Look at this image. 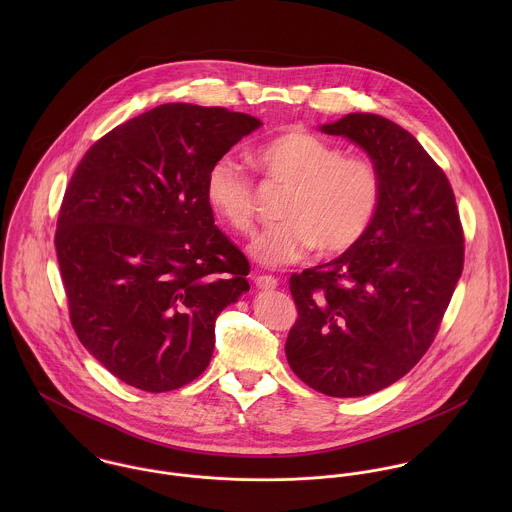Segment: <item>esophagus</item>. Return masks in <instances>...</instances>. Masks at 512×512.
Listing matches in <instances>:
<instances>
[{
  "label": "esophagus",
  "mask_w": 512,
  "mask_h": 512,
  "mask_svg": "<svg viewBox=\"0 0 512 512\" xmlns=\"http://www.w3.org/2000/svg\"><path fill=\"white\" fill-rule=\"evenodd\" d=\"M254 284L260 290H274V288H278V280L274 276H256Z\"/></svg>",
  "instance_id": "esophagus-1"
}]
</instances>
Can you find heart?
I'll return each instance as SVG.
<instances>
[{
    "label": "heart",
    "instance_id": "heart-1",
    "mask_svg": "<svg viewBox=\"0 0 512 512\" xmlns=\"http://www.w3.org/2000/svg\"><path fill=\"white\" fill-rule=\"evenodd\" d=\"M252 159L276 185L288 187L280 224L250 244L256 262L280 268L319 256H339L365 238L378 215L384 181L378 165L363 155H345L307 130L280 132L254 147ZM213 213L238 234H250L256 220L254 179L230 157L217 159L205 177Z\"/></svg>",
    "mask_w": 512,
    "mask_h": 512
}]
</instances>
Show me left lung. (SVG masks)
Returning a JSON list of instances; mask_svg holds the SVG:
<instances>
[{
	"instance_id": "1",
	"label": "left lung",
	"mask_w": 512,
	"mask_h": 512,
	"mask_svg": "<svg viewBox=\"0 0 512 512\" xmlns=\"http://www.w3.org/2000/svg\"><path fill=\"white\" fill-rule=\"evenodd\" d=\"M321 132L359 144L384 181L365 238L339 258L292 274L293 372L337 398L378 392L426 355L463 270L465 238L443 169L402 126L347 114Z\"/></svg>"
}]
</instances>
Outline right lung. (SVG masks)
Returning a JSON list of instances; mask_svg holds the SVG:
<instances>
[{"mask_svg": "<svg viewBox=\"0 0 512 512\" xmlns=\"http://www.w3.org/2000/svg\"><path fill=\"white\" fill-rule=\"evenodd\" d=\"M260 120L161 104L90 147L74 169L55 248L74 333L122 382L169 392L211 363L220 311L250 264L215 224L209 167Z\"/></svg>", "mask_w": 512, "mask_h": 512, "instance_id": "right-lung-1", "label": "right lung"}]
</instances>
